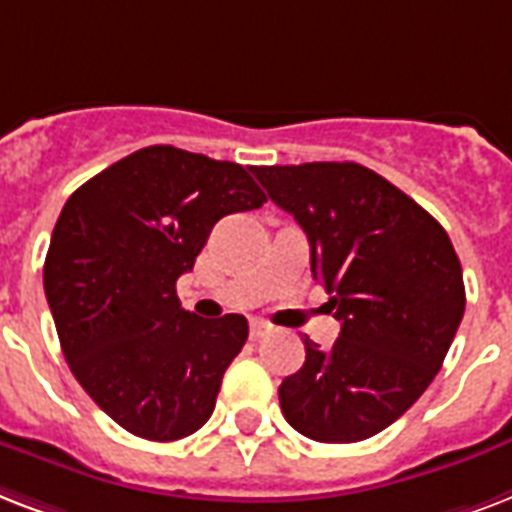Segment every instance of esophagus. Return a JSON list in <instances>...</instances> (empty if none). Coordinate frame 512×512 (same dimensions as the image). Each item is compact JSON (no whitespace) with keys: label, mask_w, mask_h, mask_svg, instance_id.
I'll list each match as a JSON object with an SVG mask.
<instances>
[{"label":"esophagus","mask_w":512,"mask_h":512,"mask_svg":"<svg viewBox=\"0 0 512 512\" xmlns=\"http://www.w3.org/2000/svg\"><path fill=\"white\" fill-rule=\"evenodd\" d=\"M264 334H269V326L264 320H251V339H261Z\"/></svg>","instance_id":"1"}]
</instances>
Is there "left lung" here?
Listing matches in <instances>:
<instances>
[{
	"instance_id": "1",
	"label": "left lung",
	"mask_w": 512,
	"mask_h": 512,
	"mask_svg": "<svg viewBox=\"0 0 512 512\" xmlns=\"http://www.w3.org/2000/svg\"><path fill=\"white\" fill-rule=\"evenodd\" d=\"M269 200L307 232L312 275L342 320L331 350L280 384L293 430L320 443L382 433L441 371L465 315L462 264L430 213L358 162L253 168Z\"/></svg>"
}]
</instances>
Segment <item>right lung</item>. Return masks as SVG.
Segmentation results:
<instances>
[{
	"instance_id": "1",
	"label": "right lung",
	"mask_w": 512,
	"mask_h": 512,
	"mask_svg": "<svg viewBox=\"0 0 512 512\" xmlns=\"http://www.w3.org/2000/svg\"><path fill=\"white\" fill-rule=\"evenodd\" d=\"M264 202L237 162L146 146L63 205L45 259L47 304L71 374L128 433L178 441L211 419L248 320L186 312L176 280L216 221Z\"/></svg>"
}]
</instances>
